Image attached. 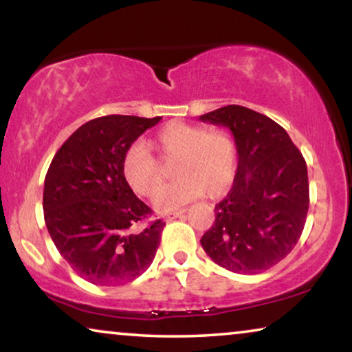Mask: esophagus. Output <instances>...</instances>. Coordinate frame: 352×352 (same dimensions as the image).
<instances>
[{"instance_id": "esophagus-1", "label": "esophagus", "mask_w": 352, "mask_h": 352, "mask_svg": "<svg viewBox=\"0 0 352 352\" xmlns=\"http://www.w3.org/2000/svg\"><path fill=\"white\" fill-rule=\"evenodd\" d=\"M186 213V210H177V211H173V213H168L166 216H165V219L166 221H173V219H176V218H181L182 214Z\"/></svg>"}]
</instances>
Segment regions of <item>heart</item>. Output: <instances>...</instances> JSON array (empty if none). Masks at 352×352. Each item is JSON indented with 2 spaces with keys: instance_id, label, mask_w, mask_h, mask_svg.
I'll return each instance as SVG.
<instances>
[{
  "instance_id": "heart-1",
  "label": "heart",
  "mask_w": 352,
  "mask_h": 352,
  "mask_svg": "<svg viewBox=\"0 0 352 352\" xmlns=\"http://www.w3.org/2000/svg\"><path fill=\"white\" fill-rule=\"evenodd\" d=\"M151 146L173 165L171 184L163 187L162 170L146 144L136 142L123 157L122 173L136 194L153 199L155 208L171 211L189 204L206 192L219 197L229 190L239 170V147L224 129H206L197 124L175 122L157 133Z\"/></svg>"
}]
</instances>
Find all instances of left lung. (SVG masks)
Returning a JSON list of instances; mask_svg holds the SVG:
<instances>
[{"mask_svg": "<svg viewBox=\"0 0 352 352\" xmlns=\"http://www.w3.org/2000/svg\"><path fill=\"white\" fill-rule=\"evenodd\" d=\"M200 120L229 128L239 147L234 186L214 206V224L201 237V247L228 271H267L295 248L305 228L309 208L305 158L280 124L252 109L226 105Z\"/></svg>", "mask_w": 352, "mask_h": 352, "instance_id": "8db88e82", "label": "left lung"}]
</instances>
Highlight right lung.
I'll list each match as a JSON object with an SVG mask.
<instances>
[{"instance_id":"right-lung-1","label":"right lung","mask_w":352,"mask_h":352,"mask_svg":"<svg viewBox=\"0 0 352 352\" xmlns=\"http://www.w3.org/2000/svg\"><path fill=\"white\" fill-rule=\"evenodd\" d=\"M162 117L107 115L80 126L52 158L43 190L45 223L62 258L94 285L117 287L146 272L155 258L162 219L124 181L131 144Z\"/></svg>"}]
</instances>
